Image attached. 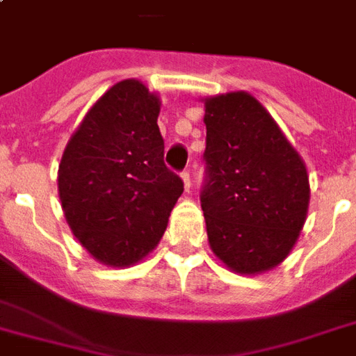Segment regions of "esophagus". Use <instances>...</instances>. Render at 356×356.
I'll return each mask as SVG.
<instances>
[{
	"mask_svg": "<svg viewBox=\"0 0 356 356\" xmlns=\"http://www.w3.org/2000/svg\"><path fill=\"white\" fill-rule=\"evenodd\" d=\"M181 179H183V183H185L186 191H191V173L185 170L183 173H181Z\"/></svg>",
	"mask_w": 356,
	"mask_h": 356,
	"instance_id": "esophagus-1",
	"label": "esophagus"
}]
</instances>
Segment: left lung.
<instances>
[{"instance_id":"obj_1","label":"left lung","mask_w":356,"mask_h":356,"mask_svg":"<svg viewBox=\"0 0 356 356\" xmlns=\"http://www.w3.org/2000/svg\"><path fill=\"white\" fill-rule=\"evenodd\" d=\"M200 202L209 246L240 275L282 263L309 209V175L273 116L246 91L206 99Z\"/></svg>"}]
</instances>
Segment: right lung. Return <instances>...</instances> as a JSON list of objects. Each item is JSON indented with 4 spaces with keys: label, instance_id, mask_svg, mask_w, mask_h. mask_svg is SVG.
<instances>
[{
    "label": "right lung",
    "instance_id": "right-lung-1",
    "mask_svg": "<svg viewBox=\"0 0 356 356\" xmlns=\"http://www.w3.org/2000/svg\"><path fill=\"white\" fill-rule=\"evenodd\" d=\"M160 99L118 81L89 108L58 165V196L74 236L97 261L129 267L162 238L183 194L163 163Z\"/></svg>",
    "mask_w": 356,
    "mask_h": 356
}]
</instances>
